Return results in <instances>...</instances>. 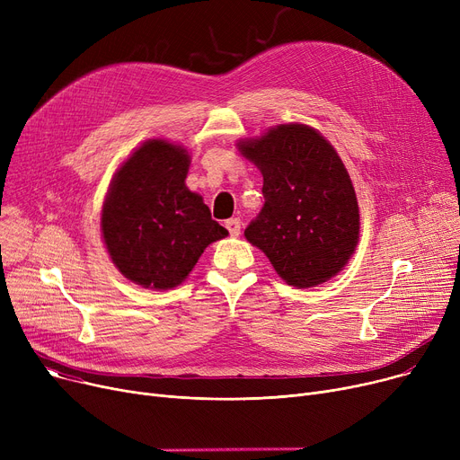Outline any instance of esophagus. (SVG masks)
<instances>
[{
	"label": "esophagus",
	"instance_id": "1",
	"mask_svg": "<svg viewBox=\"0 0 460 460\" xmlns=\"http://www.w3.org/2000/svg\"><path fill=\"white\" fill-rule=\"evenodd\" d=\"M226 227H227L231 236H238L240 234V220H238V217H231V220H227Z\"/></svg>",
	"mask_w": 460,
	"mask_h": 460
}]
</instances>
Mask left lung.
<instances>
[{
    "mask_svg": "<svg viewBox=\"0 0 460 460\" xmlns=\"http://www.w3.org/2000/svg\"><path fill=\"white\" fill-rule=\"evenodd\" d=\"M262 173L264 205L244 234L295 287L340 272L358 244L359 212L347 169L305 125H281L240 145Z\"/></svg>",
    "mask_w": 460,
    "mask_h": 460,
    "instance_id": "8db88e82",
    "label": "left lung"
}]
</instances>
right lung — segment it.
Returning <instances> with one entry per match:
<instances>
[{
	"label": "right lung",
	"instance_id": "right-lung-1",
	"mask_svg": "<svg viewBox=\"0 0 460 460\" xmlns=\"http://www.w3.org/2000/svg\"><path fill=\"white\" fill-rule=\"evenodd\" d=\"M190 156L162 139L143 143L119 169L102 212L115 267L151 288L182 283L203 250L227 236L201 196L186 188Z\"/></svg>",
	"mask_w": 460,
	"mask_h": 460
}]
</instances>
